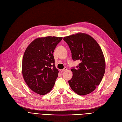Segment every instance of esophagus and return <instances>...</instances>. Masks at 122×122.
Returning <instances> with one entry per match:
<instances>
[{"instance_id":"1","label":"esophagus","mask_w":122,"mask_h":122,"mask_svg":"<svg viewBox=\"0 0 122 122\" xmlns=\"http://www.w3.org/2000/svg\"><path fill=\"white\" fill-rule=\"evenodd\" d=\"M66 70H67V68H65L64 69H63L61 70H60V71H61V72H65V71H66Z\"/></svg>"}]
</instances>
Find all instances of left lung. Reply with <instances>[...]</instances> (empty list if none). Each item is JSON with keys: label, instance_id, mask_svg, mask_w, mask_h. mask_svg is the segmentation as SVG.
<instances>
[{"label": "left lung", "instance_id": "8db88e82", "mask_svg": "<svg viewBox=\"0 0 122 122\" xmlns=\"http://www.w3.org/2000/svg\"><path fill=\"white\" fill-rule=\"evenodd\" d=\"M72 53L74 61L80 63L73 67V77L69 81L72 89L80 95L89 94L102 81L106 70L102 50L93 38L78 33L64 38Z\"/></svg>", "mask_w": 122, "mask_h": 122}]
</instances>
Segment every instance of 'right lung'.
I'll list each match as a JSON object with an SVG mask.
<instances>
[{"label":"right lung","mask_w":122,"mask_h":122,"mask_svg":"<svg viewBox=\"0 0 122 122\" xmlns=\"http://www.w3.org/2000/svg\"><path fill=\"white\" fill-rule=\"evenodd\" d=\"M62 37L48 36L34 40L26 49L22 62L25 82L35 93L45 95L51 91L58 77L53 53Z\"/></svg>","instance_id":"1"}]
</instances>
